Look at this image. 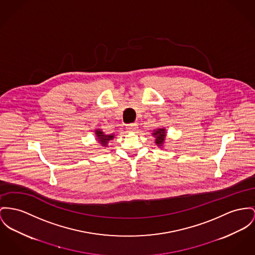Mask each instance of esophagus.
Returning <instances> with one entry per match:
<instances>
[{
  "instance_id": "obj_1",
  "label": "esophagus",
  "mask_w": 255,
  "mask_h": 255,
  "mask_svg": "<svg viewBox=\"0 0 255 255\" xmlns=\"http://www.w3.org/2000/svg\"><path fill=\"white\" fill-rule=\"evenodd\" d=\"M126 128L128 131H135L138 128V126H137V124H129V125H127Z\"/></svg>"
}]
</instances>
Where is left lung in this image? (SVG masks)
<instances>
[{
  "label": "left lung",
  "mask_w": 255,
  "mask_h": 255,
  "mask_svg": "<svg viewBox=\"0 0 255 255\" xmlns=\"http://www.w3.org/2000/svg\"><path fill=\"white\" fill-rule=\"evenodd\" d=\"M153 136H155V143L159 146L163 144L164 137H165V129L164 128H158L153 131Z\"/></svg>",
  "instance_id": "left-lung-1"
}]
</instances>
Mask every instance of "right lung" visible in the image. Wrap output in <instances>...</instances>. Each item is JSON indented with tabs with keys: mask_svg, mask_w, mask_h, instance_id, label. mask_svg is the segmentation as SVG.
Segmentation results:
<instances>
[{
	"mask_svg": "<svg viewBox=\"0 0 255 255\" xmlns=\"http://www.w3.org/2000/svg\"><path fill=\"white\" fill-rule=\"evenodd\" d=\"M96 134H97V137H98L97 139L99 140V142L102 144V146H106L107 142L114 138V135H105L100 129L96 130Z\"/></svg>",
	"mask_w": 255,
	"mask_h": 255,
	"instance_id": "obj_1",
	"label": "right lung"
}]
</instances>
